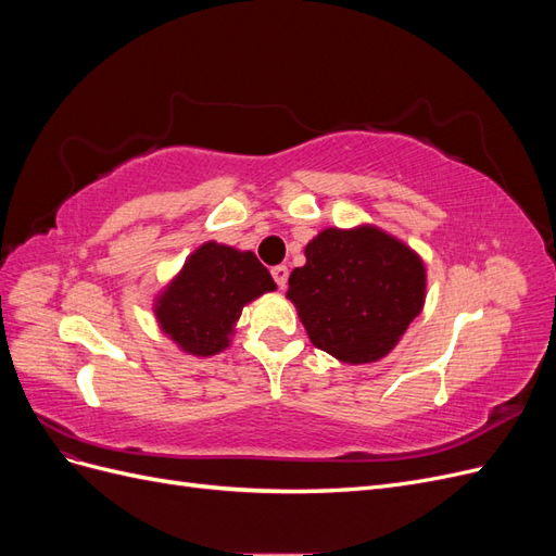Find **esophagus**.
Listing matches in <instances>:
<instances>
[{
  "instance_id": "obj_1",
  "label": "esophagus",
  "mask_w": 556,
  "mask_h": 556,
  "mask_svg": "<svg viewBox=\"0 0 556 556\" xmlns=\"http://www.w3.org/2000/svg\"><path fill=\"white\" fill-rule=\"evenodd\" d=\"M271 276H274V280L278 282V288H285V285H288V276H290L288 266H285V264L274 266V268H271Z\"/></svg>"
}]
</instances>
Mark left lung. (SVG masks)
<instances>
[{
  "label": "left lung",
  "instance_id": "8db88e82",
  "mask_svg": "<svg viewBox=\"0 0 556 556\" xmlns=\"http://www.w3.org/2000/svg\"><path fill=\"white\" fill-rule=\"evenodd\" d=\"M425 296L422 257L374 225L319 231L288 290L311 343L345 364L390 355Z\"/></svg>",
  "mask_w": 556,
  "mask_h": 556
}]
</instances>
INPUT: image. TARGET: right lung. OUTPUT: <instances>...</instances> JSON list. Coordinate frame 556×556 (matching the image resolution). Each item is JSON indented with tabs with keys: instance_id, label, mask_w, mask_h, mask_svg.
<instances>
[{
	"instance_id": "1",
	"label": "right lung",
	"mask_w": 556,
	"mask_h": 556,
	"mask_svg": "<svg viewBox=\"0 0 556 556\" xmlns=\"http://www.w3.org/2000/svg\"><path fill=\"white\" fill-rule=\"evenodd\" d=\"M274 290L255 252L206 241L157 294L155 317L182 352L211 357L229 348L243 306Z\"/></svg>"
}]
</instances>
